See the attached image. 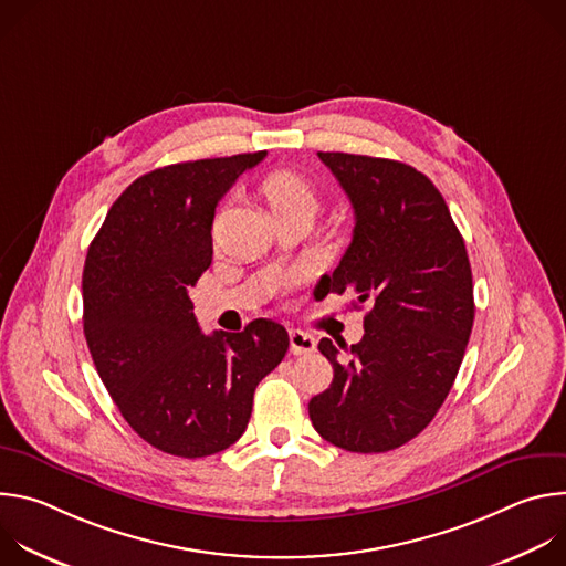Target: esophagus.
<instances>
[{"mask_svg": "<svg viewBox=\"0 0 566 566\" xmlns=\"http://www.w3.org/2000/svg\"><path fill=\"white\" fill-rule=\"evenodd\" d=\"M289 343H291V354L293 356H306L315 349V338L304 334V332H297V329H293L289 334Z\"/></svg>", "mask_w": 566, "mask_h": 566, "instance_id": "obj_1", "label": "esophagus"}]
</instances>
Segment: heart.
<instances>
[{
  "label": "heart",
  "instance_id": "1",
  "mask_svg": "<svg viewBox=\"0 0 566 566\" xmlns=\"http://www.w3.org/2000/svg\"><path fill=\"white\" fill-rule=\"evenodd\" d=\"M262 190L273 212L284 208H311L315 212V206H317L315 190L295 170H277L269 175Z\"/></svg>",
  "mask_w": 566,
  "mask_h": 566
}]
</instances>
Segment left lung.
Returning a JSON list of instances; mask_svg holds the SVG:
<instances>
[{
	"label": "left lung",
	"instance_id": "1",
	"mask_svg": "<svg viewBox=\"0 0 566 566\" xmlns=\"http://www.w3.org/2000/svg\"><path fill=\"white\" fill-rule=\"evenodd\" d=\"M354 208V237L317 289L369 302L360 343L317 349L334 367L308 400L322 439L349 452H387L434 419L472 332V271L463 237L434 184L400 160L317 151Z\"/></svg>",
	"mask_w": 566,
	"mask_h": 566
}]
</instances>
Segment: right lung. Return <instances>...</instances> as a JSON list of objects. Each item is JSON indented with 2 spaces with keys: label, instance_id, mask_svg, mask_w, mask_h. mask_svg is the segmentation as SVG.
Listing matches in <instances>:
<instances>
[{
  "label": "right lung",
  "instance_id": "obj_1",
  "mask_svg": "<svg viewBox=\"0 0 566 566\" xmlns=\"http://www.w3.org/2000/svg\"><path fill=\"white\" fill-rule=\"evenodd\" d=\"M266 151L138 177L109 208L83 273L85 338L109 396L149 446L197 459L244 434L253 394L289 349L273 319L201 334L190 289L212 262L214 208Z\"/></svg>",
  "mask_w": 566,
  "mask_h": 566
}]
</instances>
